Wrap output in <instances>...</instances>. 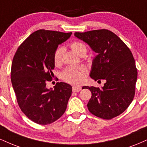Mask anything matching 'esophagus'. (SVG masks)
I'll list each match as a JSON object with an SVG mask.
<instances>
[{
	"instance_id": "34e87169",
	"label": "esophagus",
	"mask_w": 147,
	"mask_h": 147,
	"mask_svg": "<svg viewBox=\"0 0 147 147\" xmlns=\"http://www.w3.org/2000/svg\"><path fill=\"white\" fill-rule=\"evenodd\" d=\"M81 90H82V87L81 86H74L72 87V91L73 92H79Z\"/></svg>"
}]
</instances>
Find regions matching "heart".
Returning a JSON list of instances; mask_svg holds the SVG:
<instances>
[{"label":"heart","mask_w":147,"mask_h":147,"mask_svg":"<svg viewBox=\"0 0 147 147\" xmlns=\"http://www.w3.org/2000/svg\"><path fill=\"white\" fill-rule=\"evenodd\" d=\"M70 48L77 55H82L86 53V45L80 41H74L70 44ZM63 48H57L54 54V63L56 65H60L62 61ZM88 74V70L85 66H69L62 72V78L64 81L73 84H80L85 80Z\"/></svg>","instance_id":"obj_1"}]
</instances>
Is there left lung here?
Returning <instances> with one entry per match:
<instances>
[{
  "instance_id": "8db88e82",
  "label": "left lung",
  "mask_w": 147,
  "mask_h": 147,
  "mask_svg": "<svg viewBox=\"0 0 147 147\" xmlns=\"http://www.w3.org/2000/svg\"><path fill=\"white\" fill-rule=\"evenodd\" d=\"M97 55L92 61L90 77L104 79L102 89L85 86L92 93L87 106L94 115L111 119L122 114L132 102L138 70L132 52L113 32L106 29L75 32Z\"/></svg>"
}]
</instances>
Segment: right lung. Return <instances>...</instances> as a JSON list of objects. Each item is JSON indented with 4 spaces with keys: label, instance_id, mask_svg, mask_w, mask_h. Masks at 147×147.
Here are the masks:
<instances>
[{
    "label": "right lung",
    "instance_id": "1",
    "mask_svg": "<svg viewBox=\"0 0 147 147\" xmlns=\"http://www.w3.org/2000/svg\"><path fill=\"white\" fill-rule=\"evenodd\" d=\"M72 32L38 30L18 47L11 68V81L18 106L30 119L42 125L63 115L72 94V86L57 82L55 89L46 84L53 77L54 54L59 44Z\"/></svg>",
    "mask_w": 147,
    "mask_h": 147
}]
</instances>
